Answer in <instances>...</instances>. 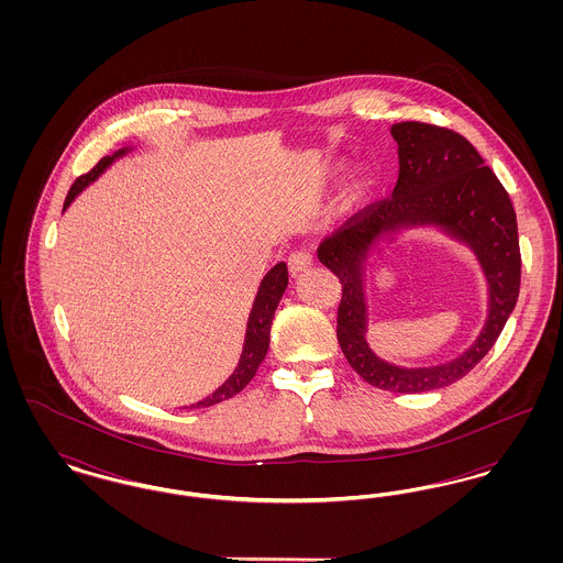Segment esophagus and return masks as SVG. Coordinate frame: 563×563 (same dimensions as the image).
I'll return each instance as SVG.
<instances>
[{
    "label": "esophagus",
    "instance_id": "obj_1",
    "mask_svg": "<svg viewBox=\"0 0 563 563\" xmlns=\"http://www.w3.org/2000/svg\"><path fill=\"white\" fill-rule=\"evenodd\" d=\"M312 264H314V260L306 251H295V253L289 255V272H291V276H299L301 272H306Z\"/></svg>",
    "mask_w": 563,
    "mask_h": 563
}]
</instances>
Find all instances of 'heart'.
<instances>
[{"label": "heart", "instance_id": "1", "mask_svg": "<svg viewBox=\"0 0 563 563\" xmlns=\"http://www.w3.org/2000/svg\"><path fill=\"white\" fill-rule=\"evenodd\" d=\"M338 170H340V166L338 164H331V166H327L324 168V179H333L335 175H338ZM369 184H372V177H369V173L365 170V168H354V170H350L349 177H346V181H344V188H342V194H340V205H342V209H354L356 205H361L363 202V198H365V194H367V189H369Z\"/></svg>", "mask_w": 563, "mask_h": 563}]
</instances>
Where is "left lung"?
<instances>
[{
    "label": "left lung",
    "mask_w": 563,
    "mask_h": 563,
    "mask_svg": "<svg viewBox=\"0 0 563 563\" xmlns=\"http://www.w3.org/2000/svg\"><path fill=\"white\" fill-rule=\"evenodd\" d=\"M390 134L399 145L393 196L322 241L319 262L342 283L338 342L350 367L375 388L413 395L454 384L496 344L519 297L521 255L509 194L462 134L424 122L395 124ZM407 229H437L464 243L488 285L486 321L476 342L452 362L429 368L384 362L366 340V272L383 246Z\"/></svg>",
    "instance_id": "left-lung-1"
}]
</instances>
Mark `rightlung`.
I'll use <instances>...</instances> for the list:
<instances>
[{"label":"right lung","instance_id":"obj_1","mask_svg":"<svg viewBox=\"0 0 563 563\" xmlns=\"http://www.w3.org/2000/svg\"><path fill=\"white\" fill-rule=\"evenodd\" d=\"M133 150V145L131 147L126 145V147L113 152L111 156H106L103 161L99 162L90 173H86L84 177H80L69 189V194L65 198L63 211L80 196L84 189L88 188L90 184H95L113 162L124 158ZM287 285H289L287 264L278 262L260 283V289H257V295L253 299V306H251V312H249V321H246L241 358H239L234 372L230 374V377L219 388H214L211 395H207L202 401L191 402L189 409H194V407H211L214 402L232 399L234 395H239L242 388L253 379V375L257 374V367L262 365V361L266 358V352H268L272 319H274V312L278 308V301L283 299V295L287 291Z\"/></svg>","mask_w":563,"mask_h":563}]
</instances>
